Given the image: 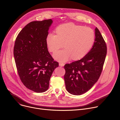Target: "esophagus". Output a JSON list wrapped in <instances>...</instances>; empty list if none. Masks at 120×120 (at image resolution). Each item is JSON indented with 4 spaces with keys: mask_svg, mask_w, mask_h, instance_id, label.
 Masks as SVG:
<instances>
[{
    "mask_svg": "<svg viewBox=\"0 0 120 120\" xmlns=\"http://www.w3.org/2000/svg\"><path fill=\"white\" fill-rule=\"evenodd\" d=\"M59 66H64V63H59Z\"/></svg>",
    "mask_w": 120,
    "mask_h": 120,
    "instance_id": "esophagus-1",
    "label": "esophagus"
}]
</instances>
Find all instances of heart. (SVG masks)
Here are the masks:
<instances>
[{
	"mask_svg": "<svg viewBox=\"0 0 120 120\" xmlns=\"http://www.w3.org/2000/svg\"><path fill=\"white\" fill-rule=\"evenodd\" d=\"M56 33L57 35L49 33L46 42L49 51L52 53L62 48L64 44L65 49L54 55L56 59L62 62L70 58L74 60L82 58L89 52L95 41L93 29L73 23L59 25L56 28Z\"/></svg>",
	"mask_w": 120,
	"mask_h": 120,
	"instance_id": "obj_1",
	"label": "heart"
}]
</instances>
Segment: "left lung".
Here are the masks:
<instances>
[{
  "label": "left lung",
  "instance_id": "1",
  "mask_svg": "<svg viewBox=\"0 0 120 120\" xmlns=\"http://www.w3.org/2000/svg\"><path fill=\"white\" fill-rule=\"evenodd\" d=\"M93 48L81 59L66 64L64 80L67 91L79 95L87 92L98 81L101 73L107 54V45L98 29Z\"/></svg>",
  "mask_w": 120,
  "mask_h": 120
}]
</instances>
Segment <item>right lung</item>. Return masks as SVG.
I'll list each match as a JSON object with an SVG mask.
<instances>
[{
    "mask_svg": "<svg viewBox=\"0 0 120 120\" xmlns=\"http://www.w3.org/2000/svg\"><path fill=\"white\" fill-rule=\"evenodd\" d=\"M52 22L51 19L31 22L15 42L14 56L20 79L27 88L36 93L48 89L50 77L59 66L49 53L46 42Z\"/></svg>",
    "mask_w": 120,
    "mask_h": 120,
    "instance_id": "right-lung-1",
    "label": "right lung"
}]
</instances>
